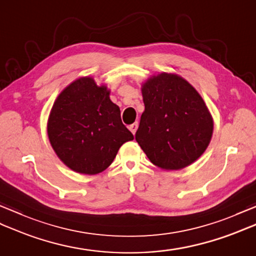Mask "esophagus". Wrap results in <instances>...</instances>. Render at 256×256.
<instances>
[{"instance_id": "obj_1", "label": "esophagus", "mask_w": 256, "mask_h": 256, "mask_svg": "<svg viewBox=\"0 0 256 256\" xmlns=\"http://www.w3.org/2000/svg\"><path fill=\"white\" fill-rule=\"evenodd\" d=\"M138 122H135V123L131 124V125H130V126H128L130 131H131L133 134L136 133V130H138Z\"/></svg>"}]
</instances>
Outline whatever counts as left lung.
Returning <instances> with one entry per match:
<instances>
[{
  "mask_svg": "<svg viewBox=\"0 0 256 256\" xmlns=\"http://www.w3.org/2000/svg\"><path fill=\"white\" fill-rule=\"evenodd\" d=\"M145 110L135 140L153 164L178 170L204 153L214 120L202 98L179 74L162 72L142 84Z\"/></svg>",
  "mask_w": 256,
  "mask_h": 256,
  "instance_id": "obj_1",
  "label": "left lung"
}]
</instances>
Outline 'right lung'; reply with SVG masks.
<instances>
[{"mask_svg":"<svg viewBox=\"0 0 256 256\" xmlns=\"http://www.w3.org/2000/svg\"><path fill=\"white\" fill-rule=\"evenodd\" d=\"M52 148L70 170L96 175L112 164L120 148L134 138L110 100L106 86L81 77L54 102L47 122Z\"/></svg>","mask_w":256,"mask_h":256,"instance_id":"add662e5","label":"right lung"}]
</instances>
